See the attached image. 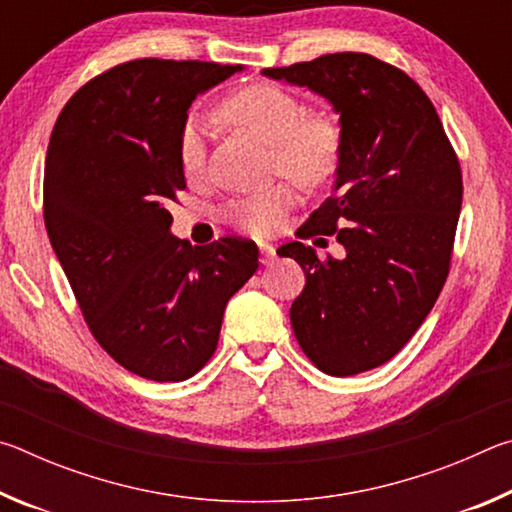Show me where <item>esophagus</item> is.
<instances>
[{
  "label": "esophagus",
  "mask_w": 512,
  "mask_h": 512,
  "mask_svg": "<svg viewBox=\"0 0 512 512\" xmlns=\"http://www.w3.org/2000/svg\"><path fill=\"white\" fill-rule=\"evenodd\" d=\"M259 253H262V262L271 264L275 259V246L271 244H259Z\"/></svg>",
  "instance_id": "obj_1"
}]
</instances>
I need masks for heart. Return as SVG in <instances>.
Returning a JSON list of instances; mask_svg holds the SVG:
<instances>
[{"instance_id": "obj_1", "label": "heart", "mask_w": 512, "mask_h": 512, "mask_svg": "<svg viewBox=\"0 0 512 512\" xmlns=\"http://www.w3.org/2000/svg\"><path fill=\"white\" fill-rule=\"evenodd\" d=\"M221 117L232 128L271 146L273 167L305 187H320L341 162V131L325 115H307L293 94L275 85H250L223 101ZM178 162L187 178L205 169V128L189 117L180 131ZM296 203V189L280 183L262 194L237 198L225 210V221L250 235H268Z\"/></svg>"}]
</instances>
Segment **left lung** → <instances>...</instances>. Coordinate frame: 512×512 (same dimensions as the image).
<instances>
[{
    "label": "left lung",
    "mask_w": 512,
    "mask_h": 512,
    "mask_svg": "<svg viewBox=\"0 0 512 512\" xmlns=\"http://www.w3.org/2000/svg\"><path fill=\"white\" fill-rule=\"evenodd\" d=\"M262 74L307 88L339 115L332 196L298 237L334 235L343 257L323 262L300 241L277 253L307 277L289 311L300 348L327 375H359L393 359L438 300L463 203L461 167L427 94L384 60L343 51Z\"/></svg>",
    "instance_id": "1"
}]
</instances>
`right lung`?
<instances>
[{"instance_id":"obj_1","label":"right lung","mask_w":512,"mask_h":512,"mask_svg":"<svg viewBox=\"0 0 512 512\" xmlns=\"http://www.w3.org/2000/svg\"><path fill=\"white\" fill-rule=\"evenodd\" d=\"M241 65L142 58L67 101L45 160V225L94 339L153 381L196 375L223 311L259 266L253 241L192 248L167 205L185 189L180 131L198 94Z\"/></svg>"}]
</instances>
